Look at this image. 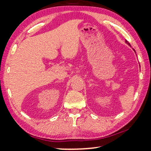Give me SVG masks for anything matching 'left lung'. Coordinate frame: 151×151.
<instances>
[{
    "label": "left lung",
    "mask_w": 151,
    "mask_h": 151,
    "mask_svg": "<svg viewBox=\"0 0 151 151\" xmlns=\"http://www.w3.org/2000/svg\"><path fill=\"white\" fill-rule=\"evenodd\" d=\"M125 42H126V43H127V45H130V43H129V42H128V41H127V40H125ZM134 52H135V50H134Z\"/></svg>",
    "instance_id": "left-lung-1"
}]
</instances>
